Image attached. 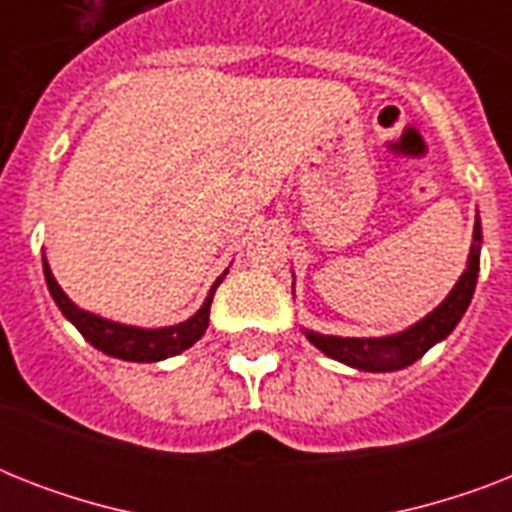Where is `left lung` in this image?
<instances>
[{
    "mask_svg": "<svg viewBox=\"0 0 512 512\" xmlns=\"http://www.w3.org/2000/svg\"><path fill=\"white\" fill-rule=\"evenodd\" d=\"M478 260H481V223L476 220V231H473V249H470V263L460 281L454 284L444 303L438 305L436 311L417 321L401 335L393 337H332V335H316V332H305L308 340L327 356L337 358L342 364L356 366L364 372H393V369H404L414 364L417 358L428 353L438 340H444L462 313L468 311L470 297L476 292L478 279Z\"/></svg>",
    "mask_w": 512,
    "mask_h": 512,
    "instance_id": "1",
    "label": "left lung"
}]
</instances>
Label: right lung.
Segmentation results:
<instances>
[{
    "mask_svg": "<svg viewBox=\"0 0 512 512\" xmlns=\"http://www.w3.org/2000/svg\"><path fill=\"white\" fill-rule=\"evenodd\" d=\"M44 265V281H47V289H50L52 300L58 303V308L63 311L71 324H74L82 337L90 345H95L98 350L108 353V356L124 358V361H162V358L177 356L180 350L191 348L193 342L199 340L209 327V305H212V297H215L217 284L223 281V276L212 284L209 289V297L204 300V305L199 308L196 316H191L183 324L177 327H164V329H138V327H124V324H114V321L100 319V316H92V313L76 308L71 300L66 297V292L58 287V281L50 273V265L42 257Z\"/></svg>",
    "mask_w": 512,
    "mask_h": 512,
    "instance_id": "right-lung-1",
    "label": "right lung"
}]
</instances>
